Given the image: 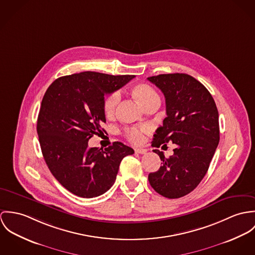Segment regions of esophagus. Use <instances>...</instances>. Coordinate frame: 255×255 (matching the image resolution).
Instances as JSON below:
<instances>
[{
	"mask_svg": "<svg viewBox=\"0 0 255 255\" xmlns=\"http://www.w3.org/2000/svg\"><path fill=\"white\" fill-rule=\"evenodd\" d=\"M135 152H137V153H145L146 152V149L145 148H141V147H136L135 148Z\"/></svg>",
	"mask_w": 255,
	"mask_h": 255,
	"instance_id": "34e87169",
	"label": "esophagus"
}]
</instances>
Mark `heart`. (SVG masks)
<instances>
[{
    "label": "heart",
    "instance_id": "1",
    "mask_svg": "<svg viewBox=\"0 0 255 255\" xmlns=\"http://www.w3.org/2000/svg\"><path fill=\"white\" fill-rule=\"evenodd\" d=\"M130 94L141 105L142 108H147L152 104H159V96L156 91L148 84L138 83L131 87ZM119 102L118 93L110 94L103 103V113L106 117L111 118L114 115L116 106ZM145 129L130 128L125 130L126 138L134 143H139L143 139V132Z\"/></svg>",
    "mask_w": 255,
    "mask_h": 255
}]
</instances>
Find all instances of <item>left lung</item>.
<instances>
[{"mask_svg": "<svg viewBox=\"0 0 255 255\" xmlns=\"http://www.w3.org/2000/svg\"><path fill=\"white\" fill-rule=\"evenodd\" d=\"M147 80L163 93L167 115L151 145L176 144L168 158L153 149L162 165L148 174V182L162 197L182 198L198 187L208 170L220 139L218 111L208 90L191 75L160 74Z\"/></svg>", "mask_w": 255, "mask_h": 255, "instance_id": "1", "label": "left lung"}]
</instances>
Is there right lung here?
Listing matches in <instances>:
<instances>
[{
  "mask_svg": "<svg viewBox=\"0 0 255 255\" xmlns=\"http://www.w3.org/2000/svg\"><path fill=\"white\" fill-rule=\"evenodd\" d=\"M134 77L85 71L59 77L46 91L37 120L42 153L54 177L73 195L91 198L105 194L123 157L134 153L120 141L105 149L88 146L94 135L106 132L105 96Z\"/></svg>",
  "mask_w": 255,
  "mask_h": 255,
  "instance_id": "add662e5",
  "label": "right lung"
}]
</instances>
